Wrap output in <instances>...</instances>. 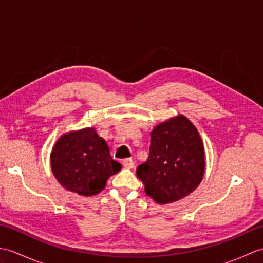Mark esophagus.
Instances as JSON below:
<instances>
[{
    "label": "esophagus",
    "mask_w": 263,
    "mask_h": 263,
    "mask_svg": "<svg viewBox=\"0 0 263 263\" xmlns=\"http://www.w3.org/2000/svg\"><path fill=\"white\" fill-rule=\"evenodd\" d=\"M123 166H124V168L131 170V168H133V167H135V161H133L131 158L124 159V160H123Z\"/></svg>",
    "instance_id": "34e87169"
}]
</instances>
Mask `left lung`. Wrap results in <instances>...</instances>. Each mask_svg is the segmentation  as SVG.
Wrapping results in <instances>:
<instances>
[{
    "label": "left lung",
    "mask_w": 263,
    "mask_h": 263,
    "mask_svg": "<svg viewBox=\"0 0 263 263\" xmlns=\"http://www.w3.org/2000/svg\"><path fill=\"white\" fill-rule=\"evenodd\" d=\"M149 157L137 168L147 195L159 204L181 200L199 186L205 170L204 147L197 127L178 114L156 125Z\"/></svg>",
    "instance_id": "obj_1"
}]
</instances>
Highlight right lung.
Masks as SVG:
<instances>
[{"label": "right lung", "instance_id": "obj_1", "mask_svg": "<svg viewBox=\"0 0 263 263\" xmlns=\"http://www.w3.org/2000/svg\"><path fill=\"white\" fill-rule=\"evenodd\" d=\"M54 177L65 190L91 197L104 190L122 165L111 159L109 148L95 127L69 131L55 142L51 153Z\"/></svg>", "mask_w": 263, "mask_h": 263}]
</instances>
